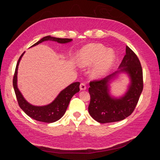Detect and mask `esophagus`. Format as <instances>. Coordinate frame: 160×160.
Listing matches in <instances>:
<instances>
[{
	"label": "esophagus",
	"mask_w": 160,
	"mask_h": 160,
	"mask_svg": "<svg viewBox=\"0 0 160 160\" xmlns=\"http://www.w3.org/2000/svg\"><path fill=\"white\" fill-rule=\"evenodd\" d=\"M80 88L81 90H85L87 88V87L84 83H81L80 85Z\"/></svg>",
	"instance_id": "obj_1"
}]
</instances>
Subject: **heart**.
Returning <instances> with one entry per match:
<instances>
[{"label":"heart","mask_w":160,"mask_h":160,"mask_svg":"<svg viewBox=\"0 0 160 160\" xmlns=\"http://www.w3.org/2000/svg\"><path fill=\"white\" fill-rule=\"evenodd\" d=\"M115 59L116 54L112 50H107L101 44L92 43L87 45L80 51L78 64L81 67L95 64L90 70V76L100 78L108 73Z\"/></svg>","instance_id":"b5f03b06"}]
</instances>
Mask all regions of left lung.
Here are the masks:
<instances>
[{
    "label": "left lung",
    "mask_w": 160,
    "mask_h": 160,
    "mask_svg": "<svg viewBox=\"0 0 160 160\" xmlns=\"http://www.w3.org/2000/svg\"><path fill=\"white\" fill-rule=\"evenodd\" d=\"M119 68L120 70L115 73L89 83L90 101L88 108V112L99 123L119 122L130 116L142 93L143 73L141 62L128 46H126V54ZM120 72H126L130 77L131 82L128 92L123 97L115 98L109 94L108 83Z\"/></svg>",
    "instance_id": "1"
}]
</instances>
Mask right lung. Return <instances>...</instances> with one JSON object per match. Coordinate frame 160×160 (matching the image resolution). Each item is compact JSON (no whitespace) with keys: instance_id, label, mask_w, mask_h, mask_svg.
I'll return each mask as SVG.
<instances>
[{"instance_id":"add662e5","label":"right lung","mask_w":160,"mask_h":160,"mask_svg":"<svg viewBox=\"0 0 160 160\" xmlns=\"http://www.w3.org/2000/svg\"><path fill=\"white\" fill-rule=\"evenodd\" d=\"M48 40L57 42L60 43H66L71 42L72 39L60 38L52 37L51 36H46L42 38L41 40L33 44L31 47L35 46V45L39 44L40 43H42L43 41ZM24 53L25 52L21 54L18 61L12 80L13 87L14 89V92L18 104L21 109L28 117L37 121L45 123L55 122L59 120L64 115L71 99L76 93L80 91V82H74L69 86H68L66 88L61 91L53 102L48 105L43 106H36L30 104L25 99L17 86L18 68L19 61L22 56H23Z\"/></svg>"}]
</instances>
